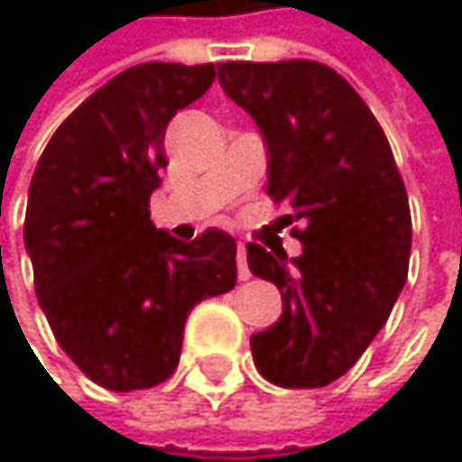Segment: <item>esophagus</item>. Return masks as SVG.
I'll return each mask as SVG.
<instances>
[{"instance_id":"obj_1","label":"esophagus","mask_w":462,"mask_h":462,"mask_svg":"<svg viewBox=\"0 0 462 462\" xmlns=\"http://www.w3.org/2000/svg\"><path fill=\"white\" fill-rule=\"evenodd\" d=\"M236 260H238V277H241V280H249L252 272H249V263H246V246H244V244H238Z\"/></svg>"}]
</instances>
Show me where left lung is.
<instances>
[{
    "instance_id": "obj_1",
    "label": "left lung",
    "mask_w": 462,
    "mask_h": 462,
    "mask_svg": "<svg viewBox=\"0 0 462 462\" xmlns=\"http://www.w3.org/2000/svg\"><path fill=\"white\" fill-rule=\"evenodd\" d=\"M224 94L260 127L265 193L301 254L249 244V269L282 293V316L252 335L260 374L282 388L329 385L385 327L411 263V205L391 143L355 88L324 63H221Z\"/></svg>"
}]
</instances>
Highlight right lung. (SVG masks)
I'll return each instance as SVG.
<instances>
[{
	"mask_svg": "<svg viewBox=\"0 0 462 462\" xmlns=\"http://www.w3.org/2000/svg\"><path fill=\"white\" fill-rule=\"evenodd\" d=\"M216 66L141 63L88 97L46 143L24 218L38 305L63 352L107 391L166 383L193 305L236 288V238L182 244L149 221L166 127Z\"/></svg>",
	"mask_w": 462,
	"mask_h": 462,
	"instance_id": "right-lung-1",
	"label": "right lung"
}]
</instances>
